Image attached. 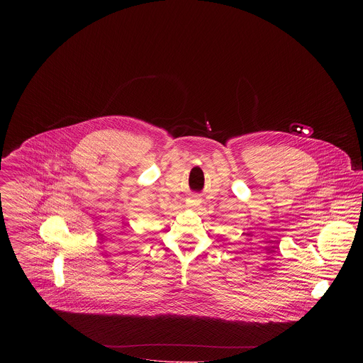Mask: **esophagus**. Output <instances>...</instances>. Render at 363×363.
Instances as JSON below:
<instances>
[{
  "instance_id": "esophagus-1",
  "label": "esophagus",
  "mask_w": 363,
  "mask_h": 363,
  "mask_svg": "<svg viewBox=\"0 0 363 363\" xmlns=\"http://www.w3.org/2000/svg\"><path fill=\"white\" fill-rule=\"evenodd\" d=\"M200 203H201V200L199 197H190V199H188V207L197 208L200 206Z\"/></svg>"
}]
</instances>
